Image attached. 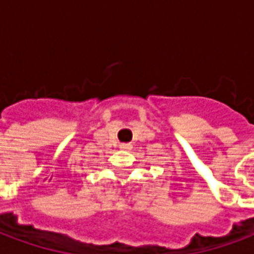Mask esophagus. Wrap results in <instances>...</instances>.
Masks as SVG:
<instances>
[{
	"mask_svg": "<svg viewBox=\"0 0 254 254\" xmlns=\"http://www.w3.org/2000/svg\"><path fill=\"white\" fill-rule=\"evenodd\" d=\"M120 148H121V149H127V151H129V149H132V144L121 143V144H120Z\"/></svg>",
	"mask_w": 254,
	"mask_h": 254,
	"instance_id": "obj_1",
	"label": "esophagus"
}]
</instances>
